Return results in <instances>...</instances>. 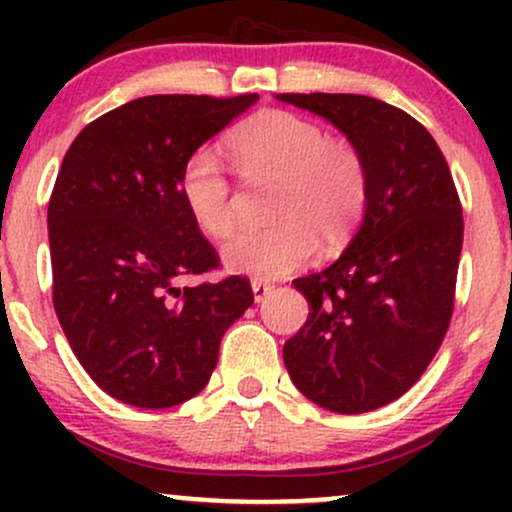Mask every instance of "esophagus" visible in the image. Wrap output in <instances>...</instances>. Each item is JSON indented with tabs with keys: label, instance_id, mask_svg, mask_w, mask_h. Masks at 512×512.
<instances>
[{
	"label": "esophagus",
	"instance_id": "1",
	"mask_svg": "<svg viewBox=\"0 0 512 512\" xmlns=\"http://www.w3.org/2000/svg\"><path fill=\"white\" fill-rule=\"evenodd\" d=\"M274 291V286L272 284H267V281H252V296H255V301L257 303H262V301H267V296L269 293Z\"/></svg>",
	"mask_w": 512,
	"mask_h": 512
}]
</instances>
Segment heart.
<instances>
[{"label":"heart","mask_w":512,"mask_h":512,"mask_svg":"<svg viewBox=\"0 0 512 512\" xmlns=\"http://www.w3.org/2000/svg\"><path fill=\"white\" fill-rule=\"evenodd\" d=\"M223 146L245 182L276 185L269 209L276 223L223 243L221 260L231 272L279 279L313 260L317 243L337 248L354 233L368 202V170L356 146L286 110L248 117ZM180 197L207 236L223 238L236 226V192L211 151L187 158Z\"/></svg>","instance_id":"1"}]
</instances>
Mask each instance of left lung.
<instances>
[{
	"label": "left lung",
	"instance_id": "1",
	"mask_svg": "<svg viewBox=\"0 0 512 512\" xmlns=\"http://www.w3.org/2000/svg\"><path fill=\"white\" fill-rule=\"evenodd\" d=\"M356 146L368 202L349 248L293 281L310 305L284 344L293 385L337 414L402 397L448 332L462 252V207L445 156L404 110L356 93H279Z\"/></svg>",
	"mask_w": 512,
	"mask_h": 512
}]
</instances>
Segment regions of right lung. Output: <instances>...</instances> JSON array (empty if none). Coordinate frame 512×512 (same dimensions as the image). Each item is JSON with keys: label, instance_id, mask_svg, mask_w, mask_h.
Segmentation results:
<instances>
[{"label": "right lung", "instance_id": "1", "mask_svg": "<svg viewBox=\"0 0 512 512\" xmlns=\"http://www.w3.org/2000/svg\"><path fill=\"white\" fill-rule=\"evenodd\" d=\"M257 98H137L64 154L48 207L52 303L81 366L120 402L166 409L202 392L255 301L243 276L175 281L219 267L182 204V166Z\"/></svg>", "mask_w": 512, "mask_h": 512}]
</instances>
